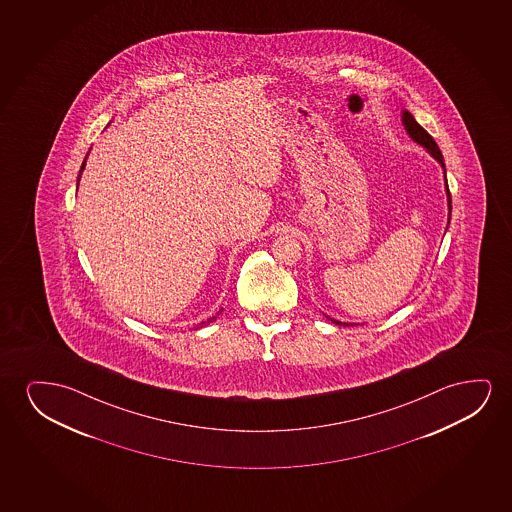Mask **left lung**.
I'll return each instance as SVG.
<instances>
[{
  "label": "left lung",
  "instance_id": "8db88e82",
  "mask_svg": "<svg viewBox=\"0 0 512 512\" xmlns=\"http://www.w3.org/2000/svg\"><path fill=\"white\" fill-rule=\"evenodd\" d=\"M402 124H404V129H406V133L409 134V138L414 141V143H418L420 147L425 148L428 154L434 157L435 161L441 164L442 171H444V185H446V196H448V225L449 220H451V194H449L448 189V180H446V166H444V157L441 154V148L437 147V143H435L434 138L430 136V134L423 129V127L416 122V119L413 117V113L407 112V110H402ZM448 229V227H446ZM330 322L336 323V325H341V327H350L353 323L339 322V320H334V318H330L327 316Z\"/></svg>",
  "mask_w": 512,
  "mask_h": 512
}]
</instances>
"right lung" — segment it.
I'll use <instances>...</instances> for the list:
<instances>
[{
    "label": "right lung",
    "instance_id": "obj_1",
    "mask_svg": "<svg viewBox=\"0 0 512 512\" xmlns=\"http://www.w3.org/2000/svg\"><path fill=\"white\" fill-rule=\"evenodd\" d=\"M87 155H89V152H87ZM87 155H85L84 162H82V166H80V171H78L77 189L78 182H80V176H82V173H84L85 162H87ZM220 311H222V309H220ZM220 311H218L217 315H220ZM215 320H217V316H211V318H208V320H204V322L199 323V327H206V325H210V323L215 322Z\"/></svg>",
    "mask_w": 512,
    "mask_h": 512
}]
</instances>
